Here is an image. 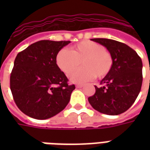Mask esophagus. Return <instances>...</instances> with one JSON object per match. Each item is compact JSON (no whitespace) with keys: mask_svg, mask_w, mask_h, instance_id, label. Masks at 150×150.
Returning a JSON list of instances; mask_svg holds the SVG:
<instances>
[{"mask_svg":"<svg viewBox=\"0 0 150 150\" xmlns=\"http://www.w3.org/2000/svg\"><path fill=\"white\" fill-rule=\"evenodd\" d=\"M83 86L82 84H77V85H76V88H83Z\"/></svg>","mask_w":150,"mask_h":150,"instance_id":"obj_1","label":"esophagus"}]
</instances>
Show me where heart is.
I'll return each instance as SVG.
<instances>
[{"label": "heart", "mask_w": 150, "mask_h": 150, "mask_svg": "<svg viewBox=\"0 0 150 150\" xmlns=\"http://www.w3.org/2000/svg\"><path fill=\"white\" fill-rule=\"evenodd\" d=\"M83 68L74 71L80 62ZM56 63L65 75H70L73 83H83L96 76L103 79L110 73L113 60L110 53L108 52L100 43L92 41H83L72 46L71 50L62 49L56 55Z\"/></svg>", "instance_id": "heart-1"}]
</instances>
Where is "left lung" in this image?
<instances>
[{
    "instance_id": "obj_1",
    "label": "left lung",
    "mask_w": 150,
    "mask_h": 150,
    "mask_svg": "<svg viewBox=\"0 0 150 150\" xmlns=\"http://www.w3.org/2000/svg\"><path fill=\"white\" fill-rule=\"evenodd\" d=\"M104 46L112 57L110 73L88 97L92 108L107 115H119L131 107L138 96L142 84V62L135 50L126 44L112 39L92 38Z\"/></svg>"
}]
</instances>
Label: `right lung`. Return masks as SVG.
I'll return each instance as SVG.
<instances>
[{
	"label": "right lung",
	"mask_w": 150,
	"mask_h": 150,
	"mask_svg": "<svg viewBox=\"0 0 150 150\" xmlns=\"http://www.w3.org/2000/svg\"><path fill=\"white\" fill-rule=\"evenodd\" d=\"M70 41L42 40L18 54L10 75V89L18 108L38 120L55 116L67 105L75 85L59 68L56 55Z\"/></svg>",
	"instance_id": "right-lung-1"
}]
</instances>
